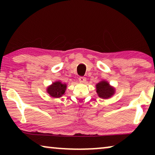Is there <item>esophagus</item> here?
Listing matches in <instances>:
<instances>
[{"mask_svg":"<svg viewBox=\"0 0 155 155\" xmlns=\"http://www.w3.org/2000/svg\"><path fill=\"white\" fill-rule=\"evenodd\" d=\"M79 81L80 82H84L86 81V78L85 77H80L79 78Z\"/></svg>","mask_w":155,"mask_h":155,"instance_id":"1","label":"esophagus"}]
</instances>
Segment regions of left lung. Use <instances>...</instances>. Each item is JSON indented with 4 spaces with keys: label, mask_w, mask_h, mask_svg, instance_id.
<instances>
[{
    "label": "left lung",
    "mask_w": 155,
    "mask_h": 155,
    "mask_svg": "<svg viewBox=\"0 0 155 155\" xmlns=\"http://www.w3.org/2000/svg\"><path fill=\"white\" fill-rule=\"evenodd\" d=\"M97 92L99 97L102 99H107L114 94V89L106 81H101L96 85Z\"/></svg>",
    "instance_id": "1"
}]
</instances>
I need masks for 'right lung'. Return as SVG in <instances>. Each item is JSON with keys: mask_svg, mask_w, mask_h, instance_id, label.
<instances>
[{"mask_svg": "<svg viewBox=\"0 0 155 155\" xmlns=\"http://www.w3.org/2000/svg\"><path fill=\"white\" fill-rule=\"evenodd\" d=\"M65 90H66V84L61 83V82H56L48 87L47 92L52 97L58 98L64 94Z\"/></svg>", "mask_w": 155, "mask_h": 155, "instance_id": "add662e5", "label": "right lung"}]
</instances>
